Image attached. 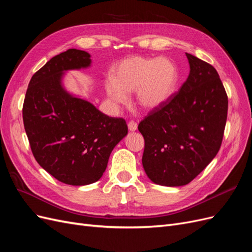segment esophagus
<instances>
[{
	"label": "esophagus",
	"instance_id": "esophagus-1",
	"mask_svg": "<svg viewBox=\"0 0 252 252\" xmlns=\"http://www.w3.org/2000/svg\"><path fill=\"white\" fill-rule=\"evenodd\" d=\"M128 129L130 130V131H135V130L137 129V124L135 122H133V121H131V122L128 123Z\"/></svg>",
	"mask_w": 252,
	"mask_h": 252
}]
</instances>
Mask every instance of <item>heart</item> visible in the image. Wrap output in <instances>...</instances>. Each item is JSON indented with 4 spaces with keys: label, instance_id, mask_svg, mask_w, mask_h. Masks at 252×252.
<instances>
[{
    "label": "heart",
    "instance_id": "heart-1",
    "mask_svg": "<svg viewBox=\"0 0 252 252\" xmlns=\"http://www.w3.org/2000/svg\"><path fill=\"white\" fill-rule=\"evenodd\" d=\"M177 70L170 59L130 56L119 63L114 80L105 83L108 98L115 104H125L127 94L135 92V102L145 110L162 106L174 94Z\"/></svg>",
    "mask_w": 252,
    "mask_h": 252
}]
</instances>
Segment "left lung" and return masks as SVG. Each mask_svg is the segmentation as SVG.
Here are the masks:
<instances>
[{
    "mask_svg": "<svg viewBox=\"0 0 252 252\" xmlns=\"http://www.w3.org/2000/svg\"><path fill=\"white\" fill-rule=\"evenodd\" d=\"M189 74L179 91L138 124L145 140L143 167L156 185H188L218 153L228 99L216 68L186 53Z\"/></svg>",
    "mask_w": 252,
    "mask_h": 252,
    "instance_id": "obj_1",
    "label": "left lung"
}]
</instances>
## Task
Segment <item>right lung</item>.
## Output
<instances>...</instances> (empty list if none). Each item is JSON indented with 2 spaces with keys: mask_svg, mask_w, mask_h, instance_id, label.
I'll return each mask as SVG.
<instances>
[{
  "mask_svg": "<svg viewBox=\"0 0 252 252\" xmlns=\"http://www.w3.org/2000/svg\"><path fill=\"white\" fill-rule=\"evenodd\" d=\"M91 63L88 52L77 49L54 56L32 76L24 100V127L34 158L65 185L98 181L111 151L128 132L123 118L104 115L63 89L64 72Z\"/></svg>",
  "mask_w": 252,
  "mask_h": 252,
  "instance_id": "obj_1",
  "label": "right lung"
}]
</instances>
